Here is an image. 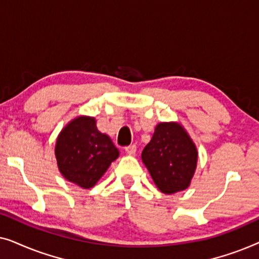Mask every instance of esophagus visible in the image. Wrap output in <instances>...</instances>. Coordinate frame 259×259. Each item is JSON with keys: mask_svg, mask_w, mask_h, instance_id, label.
I'll return each instance as SVG.
<instances>
[{"mask_svg": "<svg viewBox=\"0 0 259 259\" xmlns=\"http://www.w3.org/2000/svg\"><path fill=\"white\" fill-rule=\"evenodd\" d=\"M125 151H126V153H128L130 155H134L137 152V146L136 145H130V146L125 147Z\"/></svg>", "mask_w": 259, "mask_h": 259, "instance_id": "obj_1", "label": "esophagus"}]
</instances>
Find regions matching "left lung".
<instances>
[{"label":"left lung","mask_w":259,"mask_h":259,"mask_svg":"<svg viewBox=\"0 0 259 259\" xmlns=\"http://www.w3.org/2000/svg\"><path fill=\"white\" fill-rule=\"evenodd\" d=\"M198 152L179 123L162 122L155 127L141 159L161 192L171 194L190 185L197 166Z\"/></svg>","instance_id":"1"}]
</instances>
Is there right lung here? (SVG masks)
I'll return each instance as SVG.
<instances>
[{"instance_id":"right-lung-1","label":"right lung","mask_w":259,"mask_h":259,"mask_svg":"<svg viewBox=\"0 0 259 259\" xmlns=\"http://www.w3.org/2000/svg\"><path fill=\"white\" fill-rule=\"evenodd\" d=\"M55 155L67 180L90 189L118 158L119 151L108 136L99 132L94 118L81 116L60 133Z\"/></svg>"}]
</instances>
